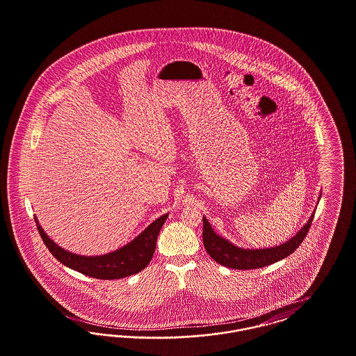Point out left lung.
<instances>
[{
  "instance_id": "obj_1",
  "label": "left lung",
  "mask_w": 356,
  "mask_h": 356,
  "mask_svg": "<svg viewBox=\"0 0 356 356\" xmlns=\"http://www.w3.org/2000/svg\"><path fill=\"white\" fill-rule=\"evenodd\" d=\"M319 195V200H321ZM315 211L309 216L302 229L287 240L286 243L268 248H243L232 244L228 238L220 236L215 232L209 221L203 216L204 247L209 256L221 266L235 270H254L270 266L284 257H287L300 245L311 227Z\"/></svg>"
}]
</instances>
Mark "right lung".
<instances>
[{"label":"right lung","mask_w":356,"mask_h":356,"mask_svg":"<svg viewBox=\"0 0 356 356\" xmlns=\"http://www.w3.org/2000/svg\"><path fill=\"white\" fill-rule=\"evenodd\" d=\"M168 215L170 213H165L151 222L140 235H137L124 247L113 252L99 256H83L69 252L65 248L56 244L38 224L37 218L34 219L42 241L60 263L89 277L112 280L135 275L137 272L143 271L149 264L154 254L159 232Z\"/></svg>","instance_id":"obj_1"}]
</instances>
